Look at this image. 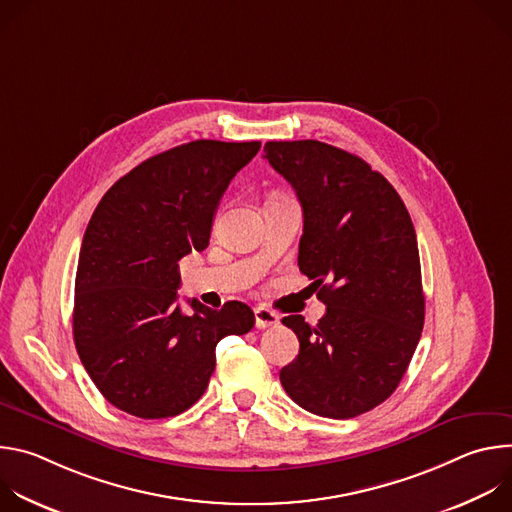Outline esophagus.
Segmentation results:
<instances>
[{
    "instance_id": "obj_1",
    "label": "esophagus",
    "mask_w": 512,
    "mask_h": 512,
    "mask_svg": "<svg viewBox=\"0 0 512 512\" xmlns=\"http://www.w3.org/2000/svg\"><path fill=\"white\" fill-rule=\"evenodd\" d=\"M275 324H279V316L273 310H269L265 306L255 308V326L257 328H269Z\"/></svg>"
}]
</instances>
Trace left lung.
Here are the masks:
<instances>
[{
  "label": "left lung",
  "mask_w": 512,
  "mask_h": 512,
  "mask_svg": "<svg viewBox=\"0 0 512 512\" xmlns=\"http://www.w3.org/2000/svg\"><path fill=\"white\" fill-rule=\"evenodd\" d=\"M263 152L300 198L298 265L326 304L316 326L298 314L281 320L300 340L281 385L314 415L367 413L397 389L423 330L411 216L383 174L334 145L267 141Z\"/></svg>",
  "instance_id": "8db88e82"
}]
</instances>
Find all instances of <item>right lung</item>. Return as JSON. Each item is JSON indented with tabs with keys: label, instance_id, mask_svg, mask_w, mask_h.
Returning a JSON list of instances; mask_svg holds the SVG:
<instances>
[{
	"label": "right lung",
	"instance_id": "1",
	"mask_svg": "<svg viewBox=\"0 0 512 512\" xmlns=\"http://www.w3.org/2000/svg\"><path fill=\"white\" fill-rule=\"evenodd\" d=\"M259 141L198 139L135 166L95 208L83 237L72 334L83 367L117 409L164 419L206 391L216 344L255 324L243 302L178 304V261L208 247L214 212Z\"/></svg>",
	"mask_w": 512,
	"mask_h": 512
}]
</instances>
